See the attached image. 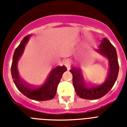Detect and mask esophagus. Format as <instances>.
<instances>
[{
    "instance_id": "1",
    "label": "esophagus",
    "mask_w": 127,
    "mask_h": 127,
    "mask_svg": "<svg viewBox=\"0 0 127 127\" xmlns=\"http://www.w3.org/2000/svg\"><path fill=\"white\" fill-rule=\"evenodd\" d=\"M64 64L66 68H69L70 66V64H71V61L70 59H66L64 61Z\"/></svg>"
}]
</instances>
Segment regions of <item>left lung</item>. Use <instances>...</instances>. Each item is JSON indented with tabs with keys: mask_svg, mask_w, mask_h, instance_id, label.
Listing matches in <instances>:
<instances>
[{
	"mask_svg": "<svg viewBox=\"0 0 127 127\" xmlns=\"http://www.w3.org/2000/svg\"><path fill=\"white\" fill-rule=\"evenodd\" d=\"M95 51L108 60L109 72L103 83L97 86H88L85 83L80 70L75 67L70 70L72 74V83L76 94L85 99H97L104 96L112 88L118 76L119 66L117 54L110 41L107 38L103 39Z\"/></svg>",
	"mask_w": 127,
	"mask_h": 127,
	"instance_id": "8db88e82",
	"label": "left lung"
}]
</instances>
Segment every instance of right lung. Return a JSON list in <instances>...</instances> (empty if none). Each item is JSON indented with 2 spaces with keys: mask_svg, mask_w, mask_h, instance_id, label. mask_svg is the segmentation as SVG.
I'll return each instance as SVG.
<instances>
[{
  "mask_svg": "<svg viewBox=\"0 0 127 127\" xmlns=\"http://www.w3.org/2000/svg\"><path fill=\"white\" fill-rule=\"evenodd\" d=\"M31 35L23 39L19 46L16 49L13 55L11 66V74L13 81L18 90L27 97L37 101L50 100L55 96L57 88L63 73L66 71L64 66H59L54 68L42 85L38 87H32L26 84L21 80L18 70V62L24 51L26 45L30 38Z\"/></svg>",
  "mask_w": 127,
  "mask_h": 127,
  "instance_id": "right-lung-1",
  "label": "right lung"
}]
</instances>
